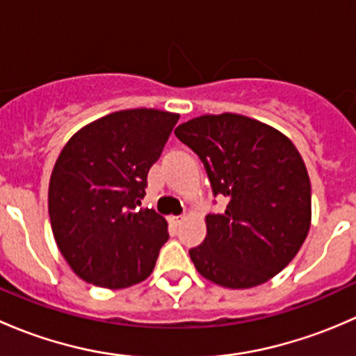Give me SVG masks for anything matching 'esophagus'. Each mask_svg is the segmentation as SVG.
I'll return each mask as SVG.
<instances>
[{
  "instance_id": "1",
  "label": "esophagus",
  "mask_w": 356,
  "mask_h": 356,
  "mask_svg": "<svg viewBox=\"0 0 356 356\" xmlns=\"http://www.w3.org/2000/svg\"><path fill=\"white\" fill-rule=\"evenodd\" d=\"M168 220H170L172 225H181L182 220H184V217H182V215H170Z\"/></svg>"
}]
</instances>
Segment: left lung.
I'll list each match as a JSON object with an SVG mask.
<instances>
[{
  "label": "left lung",
  "instance_id": "obj_1",
  "mask_svg": "<svg viewBox=\"0 0 356 356\" xmlns=\"http://www.w3.org/2000/svg\"><path fill=\"white\" fill-rule=\"evenodd\" d=\"M224 195L207 238L189 250L196 270L229 289L260 286L296 257L312 224V186L296 146L277 129L238 113L201 115L175 129Z\"/></svg>",
  "mask_w": 356,
  "mask_h": 356
}]
</instances>
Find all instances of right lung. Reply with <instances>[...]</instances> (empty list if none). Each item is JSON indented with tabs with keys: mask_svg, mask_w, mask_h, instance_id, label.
Instances as JSON below:
<instances>
[{
	"mask_svg": "<svg viewBox=\"0 0 356 356\" xmlns=\"http://www.w3.org/2000/svg\"><path fill=\"white\" fill-rule=\"evenodd\" d=\"M177 120L179 113L155 108L113 111L63 146L49 179L48 211L56 246L82 281L124 289L155 268L167 220L139 207Z\"/></svg>",
	"mask_w": 356,
	"mask_h": 356,
	"instance_id": "obj_1",
	"label": "right lung"
}]
</instances>
